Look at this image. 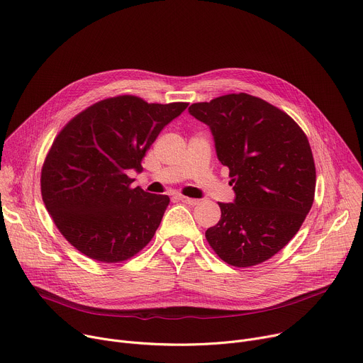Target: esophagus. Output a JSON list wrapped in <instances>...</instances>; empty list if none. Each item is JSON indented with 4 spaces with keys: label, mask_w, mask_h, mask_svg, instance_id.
<instances>
[{
    "label": "esophagus",
    "mask_w": 363,
    "mask_h": 363,
    "mask_svg": "<svg viewBox=\"0 0 363 363\" xmlns=\"http://www.w3.org/2000/svg\"><path fill=\"white\" fill-rule=\"evenodd\" d=\"M177 199L180 200V202H183V203H186V205H189V206H194V205H197V203H199V200H197V199H191V197L182 196V194H179V196H177Z\"/></svg>",
    "instance_id": "esophagus-1"
}]
</instances>
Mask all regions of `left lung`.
<instances>
[{"mask_svg":"<svg viewBox=\"0 0 363 363\" xmlns=\"http://www.w3.org/2000/svg\"><path fill=\"white\" fill-rule=\"evenodd\" d=\"M206 124L229 169L233 203L206 230L212 250L233 267H252L283 250L311 209L315 167L308 140L284 111L248 94L189 106Z\"/></svg>","mask_w":363,"mask_h":363,"instance_id":"8db88e82","label":"left lung"}]
</instances>
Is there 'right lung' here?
Here are the masks:
<instances>
[{
  "label": "right lung",
  "mask_w": 363,
  "mask_h": 363,
  "mask_svg": "<svg viewBox=\"0 0 363 363\" xmlns=\"http://www.w3.org/2000/svg\"><path fill=\"white\" fill-rule=\"evenodd\" d=\"M189 104H148L133 95L94 104L65 125L42 169V197L55 225L84 255L121 262L152 239L170 203L134 182L128 170Z\"/></svg>",
  "instance_id": "right-lung-1"
}]
</instances>
